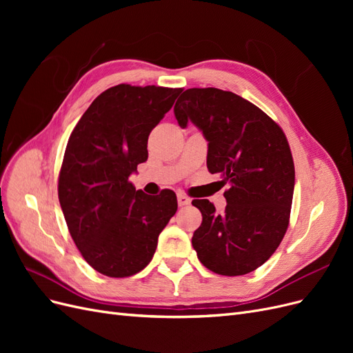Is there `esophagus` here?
Instances as JSON below:
<instances>
[{"instance_id": "34e87169", "label": "esophagus", "mask_w": 353, "mask_h": 353, "mask_svg": "<svg viewBox=\"0 0 353 353\" xmlns=\"http://www.w3.org/2000/svg\"><path fill=\"white\" fill-rule=\"evenodd\" d=\"M176 199H178V205L179 206H187V205H190V203H191V199L188 196L183 194V193H179L176 196Z\"/></svg>"}]
</instances>
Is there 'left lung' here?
Masks as SVG:
<instances>
[{
  "label": "left lung",
  "instance_id": "left-lung-1",
  "mask_svg": "<svg viewBox=\"0 0 353 353\" xmlns=\"http://www.w3.org/2000/svg\"><path fill=\"white\" fill-rule=\"evenodd\" d=\"M174 113L181 128L193 122L208 140V169L230 188L216 213L209 200H193L201 212L193 248L212 272L244 275L279 248L290 219L294 163L287 138L271 117L240 95L218 88H190Z\"/></svg>",
  "mask_w": 353,
  "mask_h": 353
}]
</instances>
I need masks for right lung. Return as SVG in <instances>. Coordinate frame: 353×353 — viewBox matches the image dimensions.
Listing matches in <instances>:
<instances>
[{
  "mask_svg": "<svg viewBox=\"0 0 353 353\" xmlns=\"http://www.w3.org/2000/svg\"><path fill=\"white\" fill-rule=\"evenodd\" d=\"M181 91L116 85L91 103L69 137L60 206L82 258L103 275L123 279L144 270L178 209L172 190L148 196L130 175L147 160L148 135Z\"/></svg>",
  "mask_w": 353,
  "mask_h": 353,
  "instance_id": "add662e5",
  "label": "right lung"
}]
</instances>
